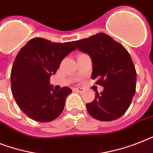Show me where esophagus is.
Instances as JSON below:
<instances>
[{"label":"esophagus","instance_id":"34e87169","mask_svg":"<svg viewBox=\"0 0 153 153\" xmlns=\"http://www.w3.org/2000/svg\"><path fill=\"white\" fill-rule=\"evenodd\" d=\"M74 91L79 92V93H82L84 91L83 88H81V87H77V88H74Z\"/></svg>","mask_w":153,"mask_h":153}]
</instances>
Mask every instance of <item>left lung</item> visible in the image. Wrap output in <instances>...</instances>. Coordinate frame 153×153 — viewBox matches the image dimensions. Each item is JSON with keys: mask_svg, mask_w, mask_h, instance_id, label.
Listing matches in <instances>:
<instances>
[{"mask_svg": "<svg viewBox=\"0 0 153 153\" xmlns=\"http://www.w3.org/2000/svg\"><path fill=\"white\" fill-rule=\"evenodd\" d=\"M76 48L88 54L93 62L91 79L104 87L86 104L94 118L110 121L121 117L135 94L137 72L130 55L121 44L105 33L73 41Z\"/></svg>", "mask_w": 153, "mask_h": 153, "instance_id": "obj_1", "label": "left lung"}]
</instances>
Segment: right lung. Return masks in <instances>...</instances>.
I'll list each match as a JSON object with an SVG mask.
<instances>
[{
	"mask_svg": "<svg viewBox=\"0 0 153 153\" xmlns=\"http://www.w3.org/2000/svg\"><path fill=\"white\" fill-rule=\"evenodd\" d=\"M74 50L72 42L59 44L38 37L20 49L11 71V87L16 104L28 117L49 122L62 114L72 91L67 86L55 90L50 85V77Z\"/></svg>",
	"mask_w": 153,
	"mask_h": 153,
	"instance_id": "obj_1",
	"label": "right lung"
}]
</instances>
